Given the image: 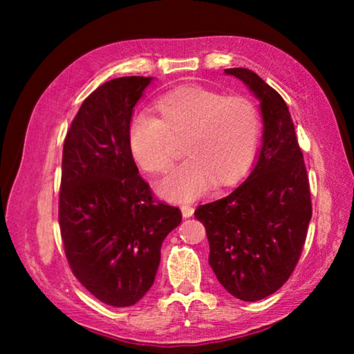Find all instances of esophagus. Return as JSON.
Returning a JSON list of instances; mask_svg holds the SVG:
<instances>
[{"label":"esophagus","mask_w":354,"mask_h":354,"mask_svg":"<svg viewBox=\"0 0 354 354\" xmlns=\"http://www.w3.org/2000/svg\"><path fill=\"white\" fill-rule=\"evenodd\" d=\"M194 206H190V205H183L181 206V212H183V217H185V218H189V217H192V215H194Z\"/></svg>","instance_id":"1"}]
</instances>
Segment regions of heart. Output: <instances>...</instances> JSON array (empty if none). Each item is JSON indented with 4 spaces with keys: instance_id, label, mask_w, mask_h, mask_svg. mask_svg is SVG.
Here are the masks:
<instances>
[{
    "instance_id": "b5f03b06",
    "label": "heart",
    "mask_w": 354,
    "mask_h": 354,
    "mask_svg": "<svg viewBox=\"0 0 354 354\" xmlns=\"http://www.w3.org/2000/svg\"><path fill=\"white\" fill-rule=\"evenodd\" d=\"M151 115H137L128 128V149L149 175H162L173 165L184 139L189 159L167 176L159 192L173 201L195 200L211 183L230 185L253 164L261 134V115L253 100L200 84L165 92L151 104Z\"/></svg>"
}]
</instances>
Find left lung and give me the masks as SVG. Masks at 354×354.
Instances as JSON below:
<instances>
[{"label": "left lung", "instance_id": "left-lung-1", "mask_svg": "<svg viewBox=\"0 0 354 354\" xmlns=\"http://www.w3.org/2000/svg\"><path fill=\"white\" fill-rule=\"evenodd\" d=\"M261 100L262 148L245 181L225 198L201 205L209 266L242 301L277 292L295 270L306 242L313 203L306 165L283 97L248 68H226Z\"/></svg>", "mask_w": 354, "mask_h": 354}]
</instances>
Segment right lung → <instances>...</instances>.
<instances>
[{"mask_svg":"<svg viewBox=\"0 0 354 354\" xmlns=\"http://www.w3.org/2000/svg\"><path fill=\"white\" fill-rule=\"evenodd\" d=\"M153 77L123 76L84 100L64 142L59 226L68 266L95 298L133 306L153 286L160 247L181 223L154 198L128 149L133 109Z\"/></svg>","mask_w":354,"mask_h":354,"instance_id":"add662e5","label":"right lung"}]
</instances>
